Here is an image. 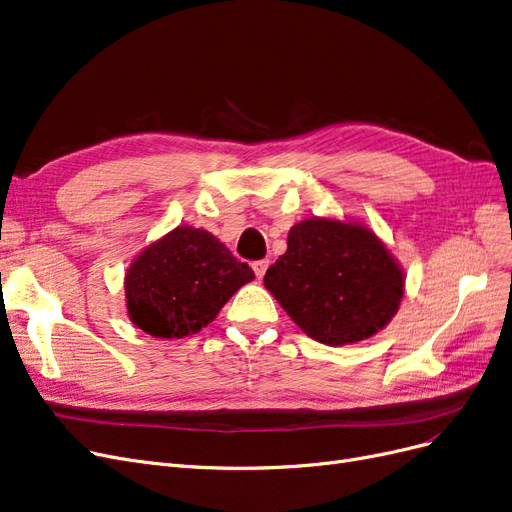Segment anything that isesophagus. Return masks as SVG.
Listing matches in <instances>:
<instances>
[{"mask_svg":"<svg viewBox=\"0 0 512 512\" xmlns=\"http://www.w3.org/2000/svg\"><path fill=\"white\" fill-rule=\"evenodd\" d=\"M252 269H254L256 277H258V279H262V277H264V273H267V269H269V260H256V262L252 264Z\"/></svg>","mask_w":512,"mask_h":512,"instance_id":"1","label":"esophagus"}]
</instances>
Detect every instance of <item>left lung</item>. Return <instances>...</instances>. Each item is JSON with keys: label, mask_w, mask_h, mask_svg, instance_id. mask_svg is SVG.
I'll list each match as a JSON object with an SVG mask.
<instances>
[{"label": "left lung", "mask_w": 512, "mask_h": 512, "mask_svg": "<svg viewBox=\"0 0 512 512\" xmlns=\"http://www.w3.org/2000/svg\"><path fill=\"white\" fill-rule=\"evenodd\" d=\"M264 288L311 339L337 347L387 326L402 301L404 273L370 228L311 218L290 228L288 250L269 267Z\"/></svg>", "instance_id": "1"}]
</instances>
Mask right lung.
I'll list each match as a JSON object with an SVG mask.
<instances>
[{
	"mask_svg": "<svg viewBox=\"0 0 512 512\" xmlns=\"http://www.w3.org/2000/svg\"><path fill=\"white\" fill-rule=\"evenodd\" d=\"M254 271L203 228L178 226L135 258L125 277L131 322L158 339H184L216 320Z\"/></svg>",
	"mask_w": 512,
	"mask_h": 512,
	"instance_id": "add662e5",
	"label": "right lung"
}]
</instances>
